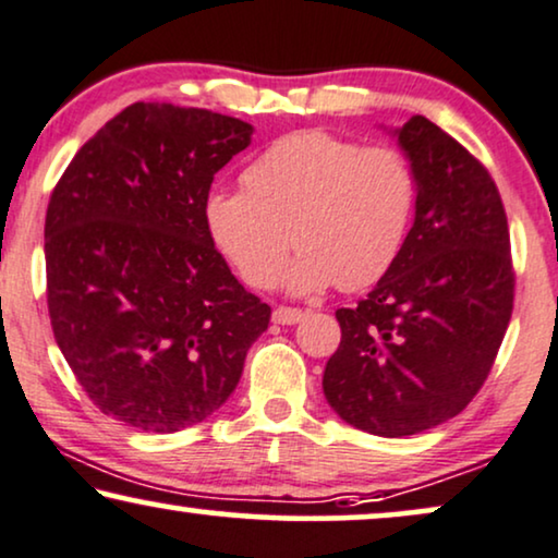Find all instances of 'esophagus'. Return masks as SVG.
Returning a JSON list of instances; mask_svg holds the SVG:
<instances>
[{"mask_svg": "<svg viewBox=\"0 0 558 558\" xmlns=\"http://www.w3.org/2000/svg\"><path fill=\"white\" fill-rule=\"evenodd\" d=\"M303 318L301 308H291V306H278L272 311V322L275 324H283V326H293L299 324Z\"/></svg>", "mask_w": 558, "mask_h": 558, "instance_id": "34e87169", "label": "esophagus"}]
</instances>
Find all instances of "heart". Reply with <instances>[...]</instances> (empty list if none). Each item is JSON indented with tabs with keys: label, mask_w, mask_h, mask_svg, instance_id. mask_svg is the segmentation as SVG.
I'll return each mask as SVG.
<instances>
[{
	"label": "heart",
	"mask_w": 558,
	"mask_h": 558,
	"mask_svg": "<svg viewBox=\"0 0 558 558\" xmlns=\"http://www.w3.org/2000/svg\"><path fill=\"white\" fill-rule=\"evenodd\" d=\"M242 185L206 198L211 240L255 288L278 283L293 242L299 257L286 280L295 293L377 283L403 250L415 206L403 153L324 130L280 137L250 162Z\"/></svg>",
	"instance_id": "1"
}]
</instances>
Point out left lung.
<instances>
[{
  "instance_id": "obj_1",
  "label": "left lung",
  "mask_w": 558,
  "mask_h": 558,
  "mask_svg": "<svg viewBox=\"0 0 558 558\" xmlns=\"http://www.w3.org/2000/svg\"><path fill=\"white\" fill-rule=\"evenodd\" d=\"M415 175V219L403 250L354 308L324 396L349 426L413 436L477 396L512 314L515 272L502 198L487 168L426 117L396 130Z\"/></svg>"
}]
</instances>
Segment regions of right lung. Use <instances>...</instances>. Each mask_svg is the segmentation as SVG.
<instances>
[{
    "label": "right lung",
    "instance_id": "add662e5",
    "mask_svg": "<svg viewBox=\"0 0 558 558\" xmlns=\"http://www.w3.org/2000/svg\"><path fill=\"white\" fill-rule=\"evenodd\" d=\"M252 124L137 101L76 153L46 214L53 337L94 405L173 434L227 403L270 306L214 247L204 204Z\"/></svg>",
    "mask_w": 558,
    "mask_h": 558
}]
</instances>
